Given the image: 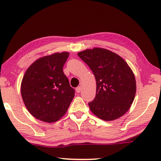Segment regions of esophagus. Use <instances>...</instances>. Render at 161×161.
Listing matches in <instances>:
<instances>
[{"mask_svg": "<svg viewBox=\"0 0 161 161\" xmlns=\"http://www.w3.org/2000/svg\"><path fill=\"white\" fill-rule=\"evenodd\" d=\"M81 91V86H77V88H76V92H77V93H80Z\"/></svg>", "mask_w": 161, "mask_h": 161, "instance_id": "esophagus-1", "label": "esophagus"}]
</instances>
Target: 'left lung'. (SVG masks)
Segmentation results:
<instances>
[{
    "label": "left lung",
    "mask_w": 161,
    "mask_h": 161,
    "mask_svg": "<svg viewBox=\"0 0 161 161\" xmlns=\"http://www.w3.org/2000/svg\"><path fill=\"white\" fill-rule=\"evenodd\" d=\"M95 77V99L89 108L98 118L113 121L124 115L134 100L136 82L132 69L119 54L94 47L77 53Z\"/></svg>",
    "instance_id": "8db88e82"
}]
</instances>
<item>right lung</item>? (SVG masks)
Returning <instances> with one entry per match:
<instances>
[{
    "mask_svg": "<svg viewBox=\"0 0 161 161\" xmlns=\"http://www.w3.org/2000/svg\"><path fill=\"white\" fill-rule=\"evenodd\" d=\"M69 53H55L37 59L27 69L21 81V96L30 114L47 123L60 119L75 97L63 72Z\"/></svg>",
    "mask_w": 161,
    "mask_h": 161,
    "instance_id": "obj_1",
    "label": "right lung"
}]
</instances>
